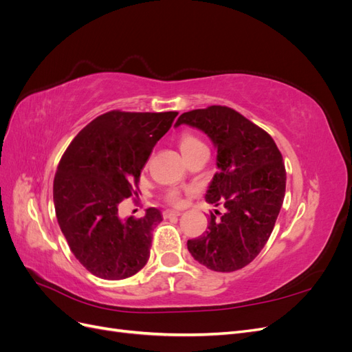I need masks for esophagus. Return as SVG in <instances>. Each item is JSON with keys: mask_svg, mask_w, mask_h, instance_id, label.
<instances>
[{"mask_svg": "<svg viewBox=\"0 0 352 352\" xmlns=\"http://www.w3.org/2000/svg\"><path fill=\"white\" fill-rule=\"evenodd\" d=\"M180 214H182V212H180V211H173V210H166V211H163V216H164V219L177 217V216H180Z\"/></svg>", "mask_w": 352, "mask_h": 352, "instance_id": "34e87169", "label": "esophagus"}]
</instances>
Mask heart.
Masks as SVG:
<instances>
[{"label":"heart","mask_w":352,"mask_h":352,"mask_svg":"<svg viewBox=\"0 0 352 352\" xmlns=\"http://www.w3.org/2000/svg\"><path fill=\"white\" fill-rule=\"evenodd\" d=\"M199 146H204V144H202L197 136H194L192 133H182L179 138V148L180 151H182L184 157L188 155L190 151L197 150V148ZM168 201L172 202V204H182V198H180L179 192H176V190H173V192L168 194Z\"/></svg>","instance_id":"heart-1"}]
</instances>
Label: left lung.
Masks as SVG:
<instances>
[{
  "label": "left lung",
  "instance_id": "8db88e82",
  "mask_svg": "<svg viewBox=\"0 0 352 352\" xmlns=\"http://www.w3.org/2000/svg\"><path fill=\"white\" fill-rule=\"evenodd\" d=\"M180 124L202 131L217 148L219 172L206 201L225 207L220 217L211 212L208 230L189 239L188 250L210 270H239L264 248L279 216L286 188L282 154L267 132L225 105L184 113L175 126Z\"/></svg>",
  "mask_w": 352,
  "mask_h": 352
}]
</instances>
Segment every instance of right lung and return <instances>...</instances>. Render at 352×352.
<instances>
[{
  "mask_svg": "<svg viewBox=\"0 0 352 352\" xmlns=\"http://www.w3.org/2000/svg\"><path fill=\"white\" fill-rule=\"evenodd\" d=\"M177 116L113 110L76 135L54 177V207L70 251L85 269L107 280L131 278L150 258L153 229L163 220L151 207L145 216L119 217V206L138 197L141 170Z\"/></svg>",
  "mask_w": 352,
  "mask_h": 352,
  "instance_id": "add662e5",
  "label": "right lung"
}]
</instances>
